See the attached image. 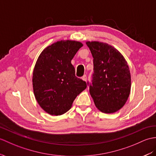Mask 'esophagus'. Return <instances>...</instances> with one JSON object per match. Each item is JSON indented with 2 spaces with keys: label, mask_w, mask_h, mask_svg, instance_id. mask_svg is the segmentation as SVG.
<instances>
[{
  "label": "esophagus",
  "mask_w": 156,
  "mask_h": 156,
  "mask_svg": "<svg viewBox=\"0 0 156 156\" xmlns=\"http://www.w3.org/2000/svg\"><path fill=\"white\" fill-rule=\"evenodd\" d=\"M82 79L84 81H86V80H87V76H86V75H84V76H83L82 77Z\"/></svg>",
  "instance_id": "esophagus-1"
}]
</instances>
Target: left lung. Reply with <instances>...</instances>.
<instances>
[{"mask_svg": "<svg viewBox=\"0 0 156 156\" xmlns=\"http://www.w3.org/2000/svg\"><path fill=\"white\" fill-rule=\"evenodd\" d=\"M93 56L94 73L90 93L96 108L114 113L124 106L131 89L127 62L118 50L106 43L86 42Z\"/></svg>", "mask_w": 156, "mask_h": 156, "instance_id": "left-lung-1", "label": "left lung"}]
</instances>
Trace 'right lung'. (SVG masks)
Segmentation results:
<instances>
[{
    "label": "right lung",
    "instance_id": "obj_1",
    "mask_svg": "<svg viewBox=\"0 0 156 156\" xmlns=\"http://www.w3.org/2000/svg\"><path fill=\"white\" fill-rule=\"evenodd\" d=\"M82 46L78 41H58L47 46L38 58L32 76L33 91L40 106L50 115L66 113L86 88V82L76 76L71 64Z\"/></svg>",
    "mask_w": 156,
    "mask_h": 156
}]
</instances>
